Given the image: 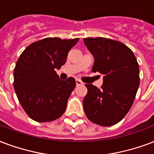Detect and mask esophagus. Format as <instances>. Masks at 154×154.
Instances as JSON below:
<instances>
[{
  "instance_id": "34e87169",
  "label": "esophagus",
  "mask_w": 154,
  "mask_h": 154,
  "mask_svg": "<svg viewBox=\"0 0 154 154\" xmlns=\"http://www.w3.org/2000/svg\"><path fill=\"white\" fill-rule=\"evenodd\" d=\"M76 85H83V82H82V81H80V80L77 79V80H76Z\"/></svg>"
}]
</instances>
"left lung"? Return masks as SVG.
Wrapping results in <instances>:
<instances>
[{"mask_svg": "<svg viewBox=\"0 0 154 154\" xmlns=\"http://www.w3.org/2000/svg\"><path fill=\"white\" fill-rule=\"evenodd\" d=\"M94 61L92 71L103 75L101 89L86 84L87 94L83 107L90 121L101 126H112L131 108L140 85L139 65L131 49L110 38L83 39Z\"/></svg>", "mask_w": 154, "mask_h": 154, "instance_id": "8db88e82", "label": "left lung"}]
</instances>
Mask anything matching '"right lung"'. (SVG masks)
<instances>
[{
    "label": "right lung",
    "mask_w": 154,
    "mask_h": 154,
    "mask_svg": "<svg viewBox=\"0 0 154 154\" xmlns=\"http://www.w3.org/2000/svg\"><path fill=\"white\" fill-rule=\"evenodd\" d=\"M79 38H46L31 43L17 60L14 86L20 104L30 119L50 122L64 114L76 86L73 77L62 81L56 74Z\"/></svg>",
    "instance_id": "obj_1"
}]
</instances>
